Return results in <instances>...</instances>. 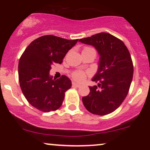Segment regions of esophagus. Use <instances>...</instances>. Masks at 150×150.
<instances>
[{
    "label": "esophagus",
    "mask_w": 150,
    "mask_h": 150,
    "mask_svg": "<svg viewBox=\"0 0 150 150\" xmlns=\"http://www.w3.org/2000/svg\"><path fill=\"white\" fill-rule=\"evenodd\" d=\"M72 85H73V87H79L80 86V85H79V84H77V83H76V82H73Z\"/></svg>",
    "instance_id": "obj_1"
}]
</instances>
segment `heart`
<instances>
[{"label":"heart","instance_id":"1","mask_svg":"<svg viewBox=\"0 0 150 150\" xmlns=\"http://www.w3.org/2000/svg\"><path fill=\"white\" fill-rule=\"evenodd\" d=\"M94 51V52L95 53V54H96L95 50L93 49V48L87 47V46H85V47L83 48L82 52H85V51ZM72 77H73L74 80L78 81V82H81V81H82L84 80V79L85 78L86 74H85V72L81 71V70H76V71H75L73 73V75H72Z\"/></svg>","mask_w":150,"mask_h":150}]
</instances>
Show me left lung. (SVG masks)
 Listing matches in <instances>:
<instances>
[{"mask_svg": "<svg viewBox=\"0 0 150 150\" xmlns=\"http://www.w3.org/2000/svg\"><path fill=\"white\" fill-rule=\"evenodd\" d=\"M79 42L95 47L99 53V68L92 78L98 85L82 97L87 110L104 116L112 113L128 94L133 75V64L128 48L118 38L106 32L80 39Z\"/></svg>", "mask_w": 150, "mask_h": 150, "instance_id": "1", "label": "left lung"}]
</instances>
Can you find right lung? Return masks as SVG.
<instances>
[{
  "instance_id": "right-lung-1",
  "label": "right lung",
  "mask_w": 150,
  "mask_h": 150,
  "mask_svg": "<svg viewBox=\"0 0 150 150\" xmlns=\"http://www.w3.org/2000/svg\"><path fill=\"white\" fill-rule=\"evenodd\" d=\"M77 41L45 35L26 48L19 61V81L22 93L34 108L49 112L61 107L65 92L71 87V81L65 75L55 80L49 72L55 63L61 64Z\"/></svg>"
}]
</instances>
